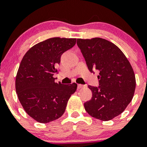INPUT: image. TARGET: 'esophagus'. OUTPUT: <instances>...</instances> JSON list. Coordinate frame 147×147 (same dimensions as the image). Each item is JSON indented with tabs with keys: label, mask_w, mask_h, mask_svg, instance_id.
<instances>
[{
	"label": "esophagus",
	"mask_w": 147,
	"mask_h": 147,
	"mask_svg": "<svg viewBox=\"0 0 147 147\" xmlns=\"http://www.w3.org/2000/svg\"><path fill=\"white\" fill-rule=\"evenodd\" d=\"M85 85H82V84H78V89H81V88H84V87H85Z\"/></svg>",
	"instance_id": "esophagus-1"
}]
</instances>
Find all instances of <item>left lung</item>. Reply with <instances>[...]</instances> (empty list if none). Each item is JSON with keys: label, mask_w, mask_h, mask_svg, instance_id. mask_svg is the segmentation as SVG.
Returning a JSON list of instances; mask_svg holds the SVG:
<instances>
[{"label": "left lung", "mask_w": 147, "mask_h": 147, "mask_svg": "<svg viewBox=\"0 0 147 147\" xmlns=\"http://www.w3.org/2000/svg\"><path fill=\"white\" fill-rule=\"evenodd\" d=\"M88 69L99 71V87L89 85L91 100L84 103L92 117L109 121L124 111L134 95L136 78L124 54L112 42L102 39H78Z\"/></svg>", "instance_id": "left-lung-1"}]
</instances>
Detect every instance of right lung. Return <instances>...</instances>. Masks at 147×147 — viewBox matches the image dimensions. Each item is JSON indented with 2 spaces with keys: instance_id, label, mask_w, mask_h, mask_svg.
I'll use <instances>...</instances> for the list:
<instances>
[{
  "instance_id": "add662e5",
  "label": "right lung",
  "mask_w": 147,
  "mask_h": 147,
  "mask_svg": "<svg viewBox=\"0 0 147 147\" xmlns=\"http://www.w3.org/2000/svg\"><path fill=\"white\" fill-rule=\"evenodd\" d=\"M76 39L54 37L36 44L24 55L16 77V91L27 114L39 123L53 121L63 115L78 85L55 82L62 54Z\"/></svg>"
}]
</instances>
